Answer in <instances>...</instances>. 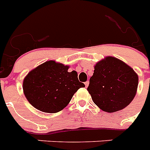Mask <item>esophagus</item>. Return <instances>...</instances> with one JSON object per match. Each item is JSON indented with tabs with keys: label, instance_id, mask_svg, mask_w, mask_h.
Here are the masks:
<instances>
[{
	"label": "esophagus",
	"instance_id": "esophagus-1",
	"mask_svg": "<svg viewBox=\"0 0 150 150\" xmlns=\"http://www.w3.org/2000/svg\"><path fill=\"white\" fill-rule=\"evenodd\" d=\"M85 85H86V87L87 88L88 86V85H89V81H86V82H85Z\"/></svg>",
	"mask_w": 150,
	"mask_h": 150
}]
</instances>
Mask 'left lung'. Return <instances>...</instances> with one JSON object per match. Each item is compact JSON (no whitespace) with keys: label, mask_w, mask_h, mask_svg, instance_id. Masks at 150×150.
Returning <instances> with one entry per match:
<instances>
[{"label":"left lung","mask_w":150,"mask_h":150,"mask_svg":"<svg viewBox=\"0 0 150 150\" xmlns=\"http://www.w3.org/2000/svg\"><path fill=\"white\" fill-rule=\"evenodd\" d=\"M94 69L87 88L93 103L106 112H118L129 105L138 88L136 71L112 56L98 62Z\"/></svg>","instance_id":"1"}]
</instances>
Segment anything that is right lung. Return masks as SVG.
I'll return each instance as SVG.
<instances>
[{"label":"right lung","mask_w":150,"mask_h":150,"mask_svg":"<svg viewBox=\"0 0 150 150\" xmlns=\"http://www.w3.org/2000/svg\"><path fill=\"white\" fill-rule=\"evenodd\" d=\"M69 65L47 61L29 71L23 81V91L29 103L43 112L55 113L68 105L80 88L85 87Z\"/></svg>","instance_id":"obj_1"}]
</instances>
